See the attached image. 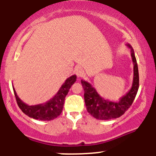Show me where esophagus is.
Instances as JSON below:
<instances>
[{
    "label": "esophagus",
    "mask_w": 156,
    "mask_h": 156,
    "mask_svg": "<svg viewBox=\"0 0 156 156\" xmlns=\"http://www.w3.org/2000/svg\"><path fill=\"white\" fill-rule=\"evenodd\" d=\"M76 76L78 77V78L83 76L84 74V71H83V68H82L81 67H77L76 69Z\"/></svg>",
    "instance_id": "34e87169"
}]
</instances>
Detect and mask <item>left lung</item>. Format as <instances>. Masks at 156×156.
Instances as JSON below:
<instances>
[{"mask_svg": "<svg viewBox=\"0 0 156 156\" xmlns=\"http://www.w3.org/2000/svg\"><path fill=\"white\" fill-rule=\"evenodd\" d=\"M130 48L133 63V79L131 88L125 95L117 102L105 100L97 92L96 89L86 80H81L84 90V101L88 112L93 117L101 120H108L121 117L130 108L136 95L139 86V70L134 51L130 44H126Z\"/></svg>", "mask_w": 156, "mask_h": 156, "instance_id": "left-lung-1", "label": "left lung"}]
</instances>
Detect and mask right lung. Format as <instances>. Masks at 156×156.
Segmentation results:
<instances>
[{
  "mask_svg": "<svg viewBox=\"0 0 156 156\" xmlns=\"http://www.w3.org/2000/svg\"><path fill=\"white\" fill-rule=\"evenodd\" d=\"M76 75L68 78L53 98L46 103L35 105H28L23 103L17 96L15 88H13L17 105L25 114L33 119L42 121L54 119L62 112L65 97L73 84L76 81Z\"/></svg>",
  "mask_w": 156,
  "mask_h": 156,
  "instance_id": "1",
  "label": "right lung"
}]
</instances>
